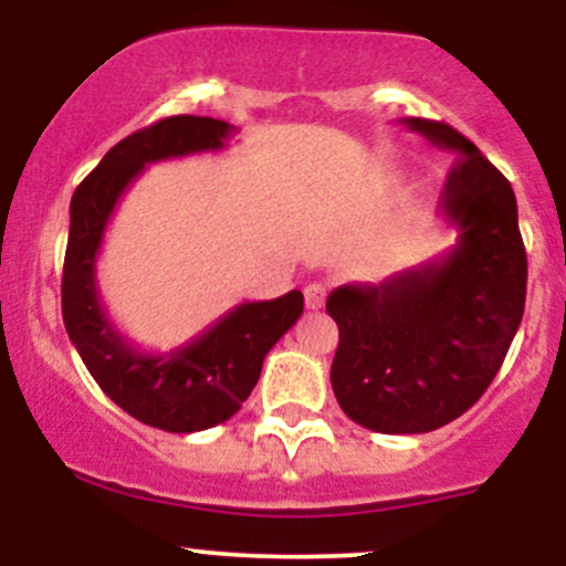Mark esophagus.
<instances>
[{"instance_id":"esophagus-1","label":"esophagus","mask_w":566,"mask_h":566,"mask_svg":"<svg viewBox=\"0 0 566 566\" xmlns=\"http://www.w3.org/2000/svg\"><path fill=\"white\" fill-rule=\"evenodd\" d=\"M305 308H311V311H316V308H322L324 305V301H327V287H324V284H308V287H305Z\"/></svg>"}]
</instances>
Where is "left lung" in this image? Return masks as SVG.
<instances>
[{"label": "left lung", "instance_id": "left-lung-1", "mask_svg": "<svg viewBox=\"0 0 566 566\" xmlns=\"http://www.w3.org/2000/svg\"><path fill=\"white\" fill-rule=\"evenodd\" d=\"M401 125L452 154L439 216L454 244L431 261L329 292L340 340L337 405L378 433H428L471 409L495 380L527 297V252L509 180L444 122Z\"/></svg>", "mask_w": 566, "mask_h": 566}]
</instances>
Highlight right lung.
<instances>
[{"label":"right lung","mask_w":566,"mask_h":566,"mask_svg":"<svg viewBox=\"0 0 566 566\" xmlns=\"http://www.w3.org/2000/svg\"><path fill=\"white\" fill-rule=\"evenodd\" d=\"M237 127L210 116H170L119 140L71 197L63 263V324L103 394L140 423L170 433L205 431L239 412L263 359L301 319L303 292L239 303L172 350H143L119 333L97 292L95 265L116 205L146 165L220 151Z\"/></svg>","instance_id":"1"}]
</instances>
